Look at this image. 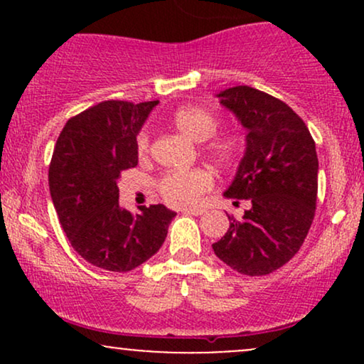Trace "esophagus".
Returning a JSON list of instances; mask_svg holds the SVG:
<instances>
[{
  "label": "esophagus",
  "instance_id": "1",
  "mask_svg": "<svg viewBox=\"0 0 364 364\" xmlns=\"http://www.w3.org/2000/svg\"><path fill=\"white\" fill-rule=\"evenodd\" d=\"M183 212H185V214H190V215H202V214H205V208H202V207L183 208Z\"/></svg>",
  "mask_w": 364,
  "mask_h": 364
}]
</instances>
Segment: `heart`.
Wrapping results in <instances>:
<instances>
[{"label":"heart","mask_w":364,"mask_h":364,"mask_svg":"<svg viewBox=\"0 0 364 364\" xmlns=\"http://www.w3.org/2000/svg\"><path fill=\"white\" fill-rule=\"evenodd\" d=\"M171 123L178 132L193 141H205V150L220 164H231L240 154V141L232 135H215L219 121L214 112L202 106H185L174 111ZM149 150L147 133L139 135V154ZM214 186L210 171L196 168L190 171H171L159 178L157 191L171 205L190 207L198 203L200 196Z\"/></svg>","instance_id":"1"}]
</instances>
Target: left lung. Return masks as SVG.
I'll use <instances>...</instances> for the list:
<instances>
[{
  "label": "left lung",
  "instance_id": "obj_1",
  "mask_svg": "<svg viewBox=\"0 0 364 364\" xmlns=\"http://www.w3.org/2000/svg\"><path fill=\"white\" fill-rule=\"evenodd\" d=\"M246 128V150L225 198L248 200L241 220L212 245L243 275H267L299 252L310 231L318 191V157L304 121L265 92L237 85L217 94Z\"/></svg>",
  "mask_w": 364,
  "mask_h": 364
}]
</instances>
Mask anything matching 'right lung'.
I'll list each match as a JSON object with an SVG mask.
<instances>
[{"label":"right lung","instance_id":"right-lung-1","mask_svg":"<svg viewBox=\"0 0 364 364\" xmlns=\"http://www.w3.org/2000/svg\"><path fill=\"white\" fill-rule=\"evenodd\" d=\"M159 101H104L66 121L58 136L49 191L63 231L83 260L128 272L156 255L176 215L162 203L132 214L119 207L121 173L139 164L141 124Z\"/></svg>","mask_w":364,"mask_h":364}]
</instances>
